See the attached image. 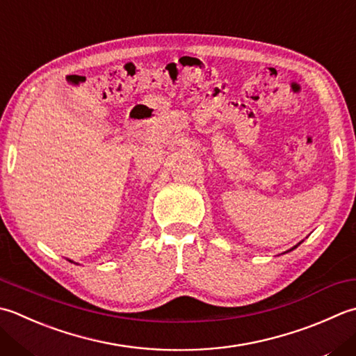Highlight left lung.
Instances as JSON below:
<instances>
[{
  "instance_id": "1",
  "label": "left lung",
  "mask_w": 356,
  "mask_h": 356,
  "mask_svg": "<svg viewBox=\"0 0 356 356\" xmlns=\"http://www.w3.org/2000/svg\"><path fill=\"white\" fill-rule=\"evenodd\" d=\"M299 243H301V242H299ZM299 243H298V245H299ZM298 245H295V247H293V248H291V250H295V248H296ZM291 250H290V252H291Z\"/></svg>"
}]
</instances>
